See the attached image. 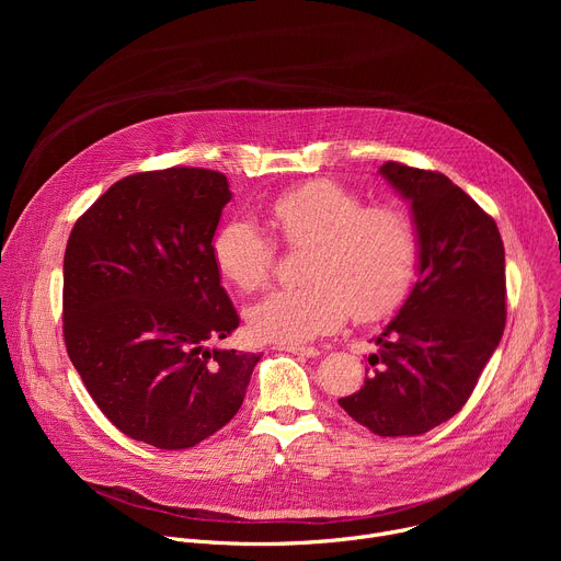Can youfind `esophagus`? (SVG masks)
<instances>
[{
    "label": "esophagus",
    "instance_id": "esophagus-1",
    "mask_svg": "<svg viewBox=\"0 0 561 561\" xmlns=\"http://www.w3.org/2000/svg\"><path fill=\"white\" fill-rule=\"evenodd\" d=\"M277 351H286V353L301 355V357H319V348H314V346H284V344H279Z\"/></svg>",
    "mask_w": 561,
    "mask_h": 561
}]
</instances>
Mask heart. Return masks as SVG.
I'll list each match as a JSON object with an SVG mask.
<instances>
[{
    "label": "heart",
    "instance_id": "heart-1",
    "mask_svg": "<svg viewBox=\"0 0 561 561\" xmlns=\"http://www.w3.org/2000/svg\"><path fill=\"white\" fill-rule=\"evenodd\" d=\"M271 215L288 247H308L306 282L271 290L249 308L255 337L299 346L333 333L351 312L357 322H377L409 299L420 234L402 206H368L340 182L314 180L275 197ZM213 257L226 279L255 290L273 275L277 244L255 219L234 215L217 228Z\"/></svg>",
    "mask_w": 561,
    "mask_h": 561
}]
</instances>
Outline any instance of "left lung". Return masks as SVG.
Returning a JSON list of instances; mask_svg holds the SVG:
<instances>
[{
  "mask_svg": "<svg viewBox=\"0 0 561 561\" xmlns=\"http://www.w3.org/2000/svg\"><path fill=\"white\" fill-rule=\"evenodd\" d=\"M411 202L420 277L375 340L364 386L340 407L379 437H415L461 411L506 324L504 244L495 219L437 171L386 162Z\"/></svg>",
  "mask_w": 561,
  "mask_h": 561,
  "instance_id": "left-lung-1",
  "label": "left lung"
}]
</instances>
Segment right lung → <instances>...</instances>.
Returning <instances> with one entry per match:
<instances>
[{"mask_svg": "<svg viewBox=\"0 0 561 561\" xmlns=\"http://www.w3.org/2000/svg\"><path fill=\"white\" fill-rule=\"evenodd\" d=\"M228 202V180L217 171L135 173L68 237V357L108 422L154 448H191L226 426L260 362L208 346L239 327L213 257Z\"/></svg>", "mask_w": 561, "mask_h": 561, "instance_id": "obj_1", "label": "right lung"}]
</instances>
